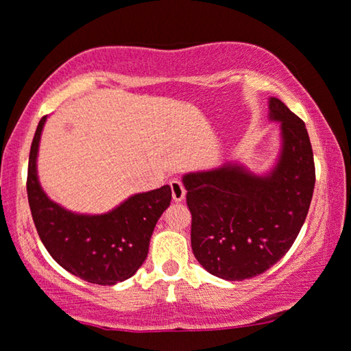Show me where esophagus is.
<instances>
[{"mask_svg":"<svg viewBox=\"0 0 351 351\" xmlns=\"http://www.w3.org/2000/svg\"><path fill=\"white\" fill-rule=\"evenodd\" d=\"M169 185H171L172 198H174V201H182L185 198V186L180 180H177V179L171 180Z\"/></svg>","mask_w":351,"mask_h":351,"instance_id":"34e87169","label":"esophagus"}]
</instances>
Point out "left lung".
<instances>
[{"mask_svg": "<svg viewBox=\"0 0 351 351\" xmlns=\"http://www.w3.org/2000/svg\"><path fill=\"white\" fill-rule=\"evenodd\" d=\"M270 117L281 121L282 136L270 174L258 177L225 165L184 177L196 261L228 281L275 265L294 244L313 196L315 161L305 123L275 97Z\"/></svg>", "mask_w": 351, "mask_h": 351, "instance_id": "obj_1", "label": "left lung"}]
</instances>
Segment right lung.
Instances as JSON below:
<instances>
[{"label":"right lung","instance_id":"1","mask_svg":"<svg viewBox=\"0 0 351 351\" xmlns=\"http://www.w3.org/2000/svg\"><path fill=\"white\" fill-rule=\"evenodd\" d=\"M46 117L38 123L28 158L27 195L36 232L51 257L93 285L128 280L147 258L153 228L171 204V186L134 195L112 213L81 215L52 203L40 186L36 153Z\"/></svg>","mask_w":351,"mask_h":351}]
</instances>
